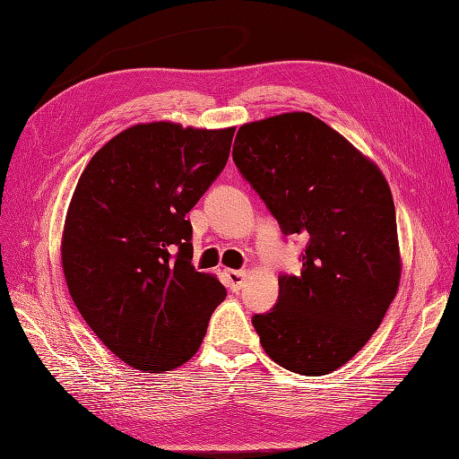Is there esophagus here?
I'll list each match as a JSON object with an SVG mask.
<instances>
[{
  "label": "esophagus",
  "instance_id": "1",
  "mask_svg": "<svg viewBox=\"0 0 459 459\" xmlns=\"http://www.w3.org/2000/svg\"><path fill=\"white\" fill-rule=\"evenodd\" d=\"M245 277H247V272H243V270H226V280H228L231 290H239L245 281Z\"/></svg>",
  "mask_w": 459,
  "mask_h": 459
}]
</instances>
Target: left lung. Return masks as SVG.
<instances>
[{"mask_svg":"<svg viewBox=\"0 0 459 459\" xmlns=\"http://www.w3.org/2000/svg\"><path fill=\"white\" fill-rule=\"evenodd\" d=\"M233 162L283 235H302L299 275H280L273 308L253 316L281 368L327 375L362 349L400 281L396 211L381 170L308 113L245 124Z\"/></svg>","mask_w":459,"mask_h":459,"instance_id":"left-lung-1","label":"left lung"}]
</instances>
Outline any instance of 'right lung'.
Here are the masks:
<instances>
[{"mask_svg":"<svg viewBox=\"0 0 459 459\" xmlns=\"http://www.w3.org/2000/svg\"><path fill=\"white\" fill-rule=\"evenodd\" d=\"M235 128L137 124L95 152L68 206L63 272L78 312L128 366L199 351L226 287L195 270L186 214L224 170Z\"/></svg>","mask_w":459,"mask_h":459,"instance_id":"right-lung-1","label":"right lung"}]
</instances>
